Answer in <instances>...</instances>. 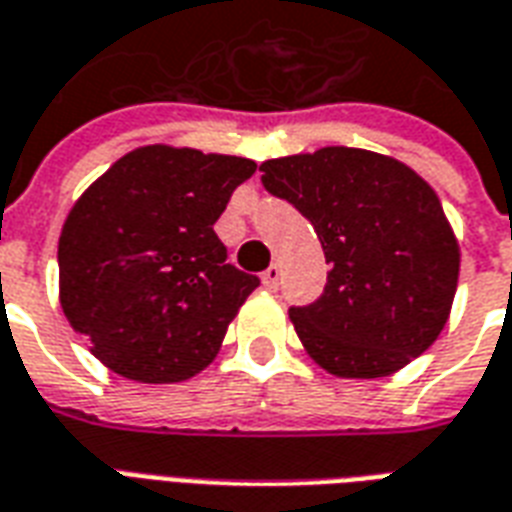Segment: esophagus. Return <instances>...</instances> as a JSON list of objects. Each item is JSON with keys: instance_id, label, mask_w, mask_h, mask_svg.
Segmentation results:
<instances>
[{"instance_id": "esophagus-1", "label": "esophagus", "mask_w": 512, "mask_h": 512, "mask_svg": "<svg viewBox=\"0 0 512 512\" xmlns=\"http://www.w3.org/2000/svg\"><path fill=\"white\" fill-rule=\"evenodd\" d=\"M279 279H282V268H279V263H271L266 268V274H263V285L274 290L279 285Z\"/></svg>"}]
</instances>
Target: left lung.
Listing matches in <instances>:
<instances>
[{
    "label": "left lung",
    "instance_id": "1",
    "mask_svg": "<svg viewBox=\"0 0 512 512\" xmlns=\"http://www.w3.org/2000/svg\"><path fill=\"white\" fill-rule=\"evenodd\" d=\"M263 186L293 202L332 266L323 296L290 321L315 365L384 378L425 354L450 318L461 246L439 194L392 156L362 147L260 164Z\"/></svg>",
    "mask_w": 512,
    "mask_h": 512
}]
</instances>
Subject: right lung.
I'll return each instance as SVG.
<instances>
[{
  "mask_svg": "<svg viewBox=\"0 0 512 512\" xmlns=\"http://www.w3.org/2000/svg\"><path fill=\"white\" fill-rule=\"evenodd\" d=\"M252 158L145 145L117 158L62 224L60 304L93 356L139 384L211 365L257 277L213 233Z\"/></svg>",
  "mask_w": 512,
  "mask_h": 512,
  "instance_id": "add662e5",
  "label": "right lung"
}]
</instances>
